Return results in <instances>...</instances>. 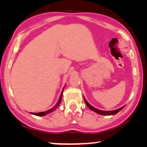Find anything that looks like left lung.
<instances>
[{"label": "left lung", "mask_w": 147, "mask_h": 147, "mask_svg": "<svg viewBox=\"0 0 147 147\" xmlns=\"http://www.w3.org/2000/svg\"><path fill=\"white\" fill-rule=\"evenodd\" d=\"M84 101H85L86 105H87L88 107L89 108L90 110H92V111L96 112V113H98V114H101V115H104V116L114 115V114H117L118 112H119L120 111V110L123 109V108L124 107V106H122V107H121V108H118V109H117V110H112V111H104V110H98V109H97V108H94V106H92L90 105V104L87 102V100L85 99V98H84Z\"/></svg>", "instance_id": "1"}]
</instances>
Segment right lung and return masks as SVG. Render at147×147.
<instances>
[{
  "mask_svg": "<svg viewBox=\"0 0 147 147\" xmlns=\"http://www.w3.org/2000/svg\"><path fill=\"white\" fill-rule=\"evenodd\" d=\"M63 89H64V88H63ZM63 90H62V92H61V95H60V97H59V101L57 102V103L55 104V106H53V108H51V109H49V110H47V111H45V112H39V113H33V112H31V114H34V115H36V116H45L46 114H49V113H50V112H51L54 111V110H55L56 109V108H57L58 107V106H59V105L60 104V103H61V98H62V95H63Z\"/></svg>",
  "mask_w": 147,
  "mask_h": 147,
  "instance_id": "1",
  "label": "right lung"
}]
</instances>
